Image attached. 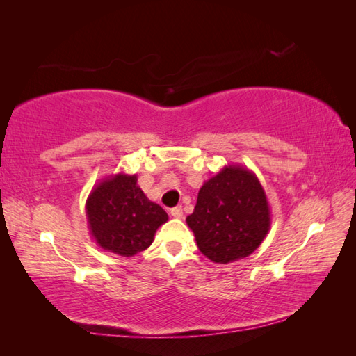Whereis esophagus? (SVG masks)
Returning a JSON list of instances; mask_svg holds the SVG:
<instances>
[{
	"label": "esophagus",
	"mask_w": 356,
	"mask_h": 356,
	"mask_svg": "<svg viewBox=\"0 0 356 356\" xmlns=\"http://www.w3.org/2000/svg\"><path fill=\"white\" fill-rule=\"evenodd\" d=\"M171 216H172L174 218H182V217H184V209H182V207L172 208V209H171Z\"/></svg>",
	"instance_id": "esophagus-1"
}]
</instances>
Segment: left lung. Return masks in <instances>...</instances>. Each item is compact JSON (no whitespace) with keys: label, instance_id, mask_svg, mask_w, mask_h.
<instances>
[{"label":"left lung","instance_id":"obj_1","mask_svg":"<svg viewBox=\"0 0 356 356\" xmlns=\"http://www.w3.org/2000/svg\"><path fill=\"white\" fill-rule=\"evenodd\" d=\"M186 223L211 261L226 264L251 255L270 229L269 202L259 177L241 165L223 166L202 185Z\"/></svg>","mask_w":356,"mask_h":356}]
</instances>
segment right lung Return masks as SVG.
Returning a JSON list of instances; mask_svg holds the SVG:
<instances>
[{
  "label": "right lung",
  "mask_w": 356,
  "mask_h": 356,
  "mask_svg": "<svg viewBox=\"0 0 356 356\" xmlns=\"http://www.w3.org/2000/svg\"><path fill=\"white\" fill-rule=\"evenodd\" d=\"M90 236L104 251L133 257L153 243L159 226L168 222L162 207L151 202L136 174L118 172L93 186L86 202Z\"/></svg>",
  "instance_id": "add662e5"
}]
</instances>
